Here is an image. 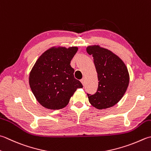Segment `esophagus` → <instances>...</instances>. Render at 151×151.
Segmentation results:
<instances>
[{"instance_id": "obj_1", "label": "esophagus", "mask_w": 151, "mask_h": 151, "mask_svg": "<svg viewBox=\"0 0 151 151\" xmlns=\"http://www.w3.org/2000/svg\"><path fill=\"white\" fill-rule=\"evenodd\" d=\"M85 82H86V80H85V78H83L82 80H81V82L82 84H83V86L85 85Z\"/></svg>"}]
</instances>
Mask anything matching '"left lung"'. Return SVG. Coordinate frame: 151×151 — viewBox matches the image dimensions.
<instances>
[{"mask_svg": "<svg viewBox=\"0 0 151 151\" xmlns=\"http://www.w3.org/2000/svg\"><path fill=\"white\" fill-rule=\"evenodd\" d=\"M92 55L98 78V88L93 95L88 94L90 104L97 109L113 107L122 98L128 87L129 75L124 61L111 50L99 45L86 48Z\"/></svg>", "mask_w": 151, "mask_h": 151, "instance_id": "obj_1", "label": "left lung"}]
</instances>
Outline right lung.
<instances>
[{
    "label": "right lung",
    "instance_id": "add662e5",
    "mask_svg": "<svg viewBox=\"0 0 151 151\" xmlns=\"http://www.w3.org/2000/svg\"><path fill=\"white\" fill-rule=\"evenodd\" d=\"M78 47L53 46L38 58L29 73V83L38 102L58 110L68 105L77 88L83 87L74 76L70 61Z\"/></svg>",
    "mask_w": 151,
    "mask_h": 151
}]
</instances>
